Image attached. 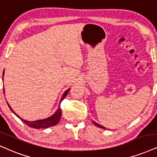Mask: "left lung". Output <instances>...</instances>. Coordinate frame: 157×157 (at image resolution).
<instances>
[{
	"label": "left lung",
	"mask_w": 157,
	"mask_h": 157,
	"mask_svg": "<svg viewBox=\"0 0 157 157\" xmlns=\"http://www.w3.org/2000/svg\"><path fill=\"white\" fill-rule=\"evenodd\" d=\"M94 122V124H95L96 126H97L98 127H99V128H101V129H105V127H104V126H101V125H99V124H97V123H96V122H94V121H93Z\"/></svg>",
	"instance_id": "left-lung-1"
}]
</instances>
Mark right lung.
<instances>
[{
	"label": "right lung",
	"mask_w": 157,
	"mask_h": 157,
	"mask_svg": "<svg viewBox=\"0 0 157 157\" xmlns=\"http://www.w3.org/2000/svg\"><path fill=\"white\" fill-rule=\"evenodd\" d=\"M3 75H4V71H3ZM3 90H4V88H3ZM69 90V89L66 90L65 93L63 94V97H62L61 99H60V102L63 101V99H64V98H65L66 96L67 95ZM3 93H4V90H3ZM7 105H9V108H10L11 110H12V112L14 113V114L16 115V116H17L22 122H24L26 125L31 126V127H32V128H35V129H46V128H48V127H50V126H53L55 125H56V124L59 122V121L60 119V117H61V109H60V106L59 105V107L58 108L57 111H56V113H55L54 115H52V116L49 117V118H46V119L38 120V121H25V120L22 119V118H20L19 116H17V115L16 113L13 111V109L11 108V107L9 106L8 102H7Z\"/></svg>",
	"instance_id": "add662e5"
}]
</instances>
